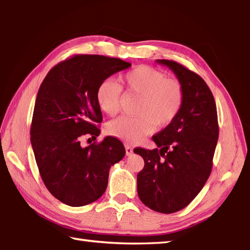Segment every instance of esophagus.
<instances>
[{"label": "esophagus", "instance_id": "obj_1", "mask_svg": "<svg viewBox=\"0 0 250 250\" xmlns=\"http://www.w3.org/2000/svg\"><path fill=\"white\" fill-rule=\"evenodd\" d=\"M125 154L126 155H131V154L133 153V149H132V147H131V146L125 145Z\"/></svg>", "mask_w": 250, "mask_h": 250}]
</instances>
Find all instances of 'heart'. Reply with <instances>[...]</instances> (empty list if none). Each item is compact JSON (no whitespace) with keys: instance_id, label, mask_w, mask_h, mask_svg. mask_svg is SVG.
Wrapping results in <instances>:
<instances>
[{"instance_id":"heart-1","label":"heart","mask_w":250,"mask_h":250,"mask_svg":"<svg viewBox=\"0 0 250 250\" xmlns=\"http://www.w3.org/2000/svg\"><path fill=\"white\" fill-rule=\"evenodd\" d=\"M121 86L128 94L139 96L135 117H120L109 122L107 131L121 140L135 142L152 132L153 126L164 128L179 116L184 103L181 82L167 78L154 67H134L120 77ZM112 80H104L96 91V101L103 112L116 116L121 108L122 88Z\"/></svg>"}]
</instances>
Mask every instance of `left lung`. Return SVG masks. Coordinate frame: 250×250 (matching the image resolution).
Masks as SVG:
<instances>
[{
	"label": "left lung",
	"mask_w": 250,
	"mask_h": 250,
	"mask_svg": "<svg viewBox=\"0 0 250 250\" xmlns=\"http://www.w3.org/2000/svg\"><path fill=\"white\" fill-rule=\"evenodd\" d=\"M156 62L175 74L184 103L175 120L153 135L156 149H134L145 160L137 176L138 195L149 208L171 214L188 206L208 179L218 140L217 110L201 76L174 61Z\"/></svg>",
	"instance_id": "left-lung-1"
}]
</instances>
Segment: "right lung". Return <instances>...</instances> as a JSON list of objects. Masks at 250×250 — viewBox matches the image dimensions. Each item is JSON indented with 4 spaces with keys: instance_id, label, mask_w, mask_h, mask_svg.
Segmentation results:
<instances>
[{
    "instance_id": "1",
    "label": "right lung",
    "mask_w": 250,
    "mask_h": 250,
    "mask_svg": "<svg viewBox=\"0 0 250 250\" xmlns=\"http://www.w3.org/2000/svg\"><path fill=\"white\" fill-rule=\"evenodd\" d=\"M130 66L119 58L75 55L54 66L41 84L31 143L45 186L66 205L83 206L103 196L110 167L125 154L115 137L86 147L80 141L83 135L97 139L100 134L103 113L96 101L97 88Z\"/></svg>"
}]
</instances>
